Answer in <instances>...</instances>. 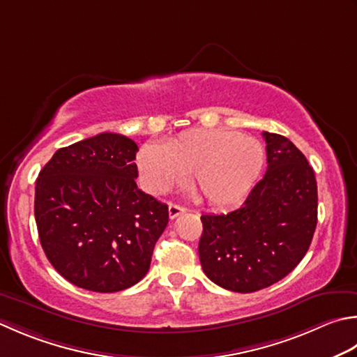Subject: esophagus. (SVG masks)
I'll return each instance as SVG.
<instances>
[{
    "label": "esophagus",
    "mask_w": 357,
    "mask_h": 357,
    "mask_svg": "<svg viewBox=\"0 0 357 357\" xmlns=\"http://www.w3.org/2000/svg\"><path fill=\"white\" fill-rule=\"evenodd\" d=\"M184 212H185L184 207H181L178 204H169V216L172 220H174L179 215H183Z\"/></svg>",
    "instance_id": "34e87169"
}]
</instances>
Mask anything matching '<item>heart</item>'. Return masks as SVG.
Returning <instances> with one entry per match:
<instances>
[{
  "mask_svg": "<svg viewBox=\"0 0 357 357\" xmlns=\"http://www.w3.org/2000/svg\"><path fill=\"white\" fill-rule=\"evenodd\" d=\"M264 146L240 132L201 128L181 132L160 146L145 144L137 155L146 192L164 193L188 173L201 199L215 207H232L250 192L264 167Z\"/></svg>",
  "mask_w": 357,
  "mask_h": 357,
  "instance_id": "obj_1",
  "label": "heart"
}]
</instances>
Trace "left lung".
<instances>
[{
  "instance_id": "1",
  "label": "left lung",
  "mask_w": 357,
  "mask_h": 357,
  "mask_svg": "<svg viewBox=\"0 0 357 357\" xmlns=\"http://www.w3.org/2000/svg\"><path fill=\"white\" fill-rule=\"evenodd\" d=\"M268 170L240 208L202 215L198 252L204 274L221 288L255 292L302 261L317 226L312 167L284 136L263 131Z\"/></svg>"
}]
</instances>
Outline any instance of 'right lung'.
<instances>
[{
    "instance_id": "add662e5",
    "label": "right lung",
    "mask_w": 357,
    "mask_h": 357,
    "mask_svg": "<svg viewBox=\"0 0 357 357\" xmlns=\"http://www.w3.org/2000/svg\"><path fill=\"white\" fill-rule=\"evenodd\" d=\"M137 145L102 132L54 153L35 183V221L49 263L68 282L117 292L141 282L169 207L136 184Z\"/></svg>"
}]
</instances>
